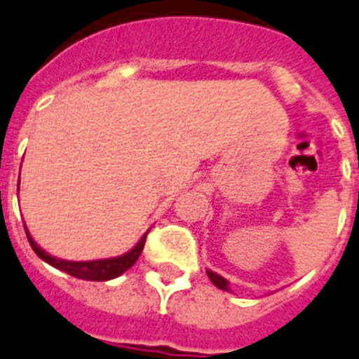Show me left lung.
<instances>
[{
  "label": "left lung",
  "mask_w": 359,
  "mask_h": 359,
  "mask_svg": "<svg viewBox=\"0 0 359 359\" xmlns=\"http://www.w3.org/2000/svg\"><path fill=\"white\" fill-rule=\"evenodd\" d=\"M206 275H208V278L212 282H214V285H217L219 290H225V291H230L229 290V282L223 278V276H219L217 273H214V271H206Z\"/></svg>",
  "instance_id": "left-lung-1"
}]
</instances>
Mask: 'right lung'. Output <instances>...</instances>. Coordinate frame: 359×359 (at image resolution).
I'll use <instances>...</instances> for the list:
<instances>
[{"mask_svg": "<svg viewBox=\"0 0 359 359\" xmlns=\"http://www.w3.org/2000/svg\"><path fill=\"white\" fill-rule=\"evenodd\" d=\"M20 186V180H18ZM25 234H27V240L33 247V250L38 255V258H42L46 264L53 265L57 269L64 271V273H68V275L75 276V278H83V280H94V282H103V280H112L116 276L123 275L125 271L130 269L136 260H138V256L142 255V250H144L145 245V238L149 234V230L142 236V240L129 250V252H125L121 256H116V258H104V260H92V262H69V260H60V258H55L49 252H46L43 249L36 245V241L31 238L29 234L27 226H25Z\"/></svg>", "mask_w": 359, "mask_h": 359, "instance_id": "add662e5", "label": "right lung"}]
</instances>
